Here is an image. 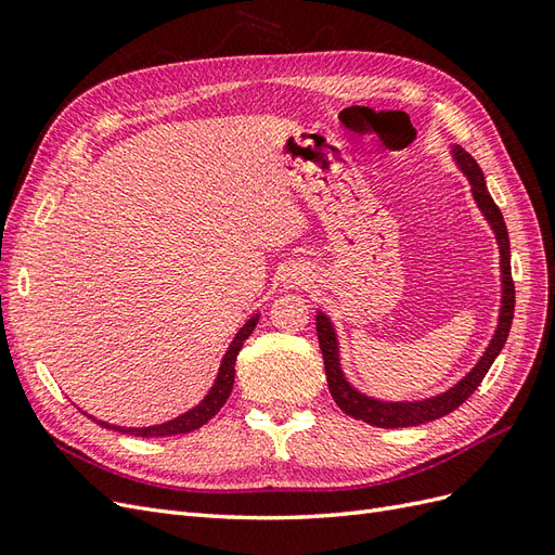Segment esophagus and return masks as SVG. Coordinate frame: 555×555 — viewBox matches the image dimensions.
<instances>
[{
  "label": "esophagus",
  "mask_w": 555,
  "mask_h": 555,
  "mask_svg": "<svg viewBox=\"0 0 555 555\" xmlns=\"http://www.w3.org/2000/svg\"><path fill=\"white\" fill-rule=\"evenodd\" d=\"M311 281V276H309V272L305 267H300V264H293V267H286L283 269V274H281V283L286 288H297V286H307V283Z\"/></svg>",
  "instance_id": "1"
}]
</instances>
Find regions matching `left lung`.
I'll return each instance as SVG.
<instances>
[{
    "instance_id": "8db88e82",
    "label": "left lung",
    "mask_w": 555,
    "mask_h": 555,
    "mask_svg": "<svg viewBox=\"0 0 555 555\" xmlns=\"http://www.w3.org/2000/svg\"><path fill=\"white\" fill-rule=\"evenodd\" d=\"M450 154H452L454 166L462 170L468 184H472L474 202L482 212V218L488 220L490 230L496 238V248H500V279H502L500 317H496V328L490 337V345L486 347V351H482V357L476 361L472 371H468L462 379L454 382L450 389L440 391L436 396H426V399H415V401L375 399V396H367L351 385L347 373L343 371V363H339V337H337L335 323L328 314H325V311L321 309L317 311V333H319V345L323 351L325 379H328V389L333 393L335 403L349 417L363 420L373 426H382V429H401V426L426 424L438 417H446L454 408H460L468 396L478 389L482 377L488 375L490 365L494 363L496 357H500V351L504 349L508 331H511V321H514L516 291H514V281H511V244H508L504 216L502 210L494 206L492 196L488 192L486 176H482V168L476 164L474 156L460 145H450Z\"/></svg>"
}]
</instances>
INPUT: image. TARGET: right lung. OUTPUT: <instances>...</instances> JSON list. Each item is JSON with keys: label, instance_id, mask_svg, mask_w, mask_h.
<instances>
[{"label": "right lung", "instance_id": "right-lung-1", "mask_svg": "<svg viewBox=\"0 0 555 555\" xmlns=\"http://www.w3.org/2000/svg\"><path fill=\"white\" fill-rule=\"evenodd\" d=\"M258 321H260V311H255V314L236 331L230 347H227V351H224V357H222L220 367H218V375H216V379H212L208 393L194 408H190L188 413H182V415L168 420V422H162V424H152V426H119V424H107L103 420H95L89 413H83V415L91 417L95 424L105 426V429H115V431H121V434L142 436V438L178 436V434H190V431L198 429V426H204L208 420L216 417L220 413V408L227 403V399H230L232 387H234L236 357H238L241 347H244V343L248 339V335L255 331Z\"/></svg>", "mask_w": 555, "mask_h": 555}]
</instances>
